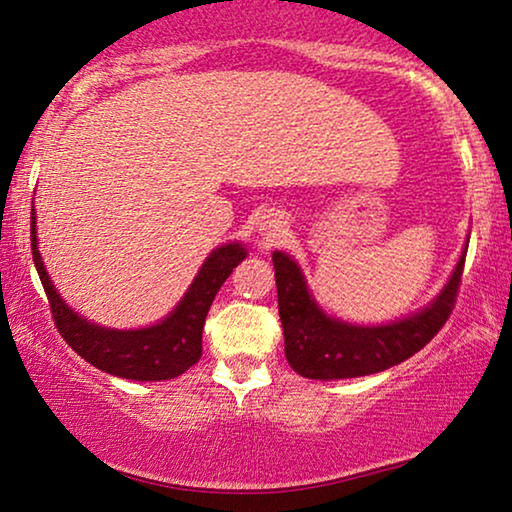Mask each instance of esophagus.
Segmentation results:
<instances>
[{"label": "esophagus", "instance_id": "obj_1", "mask_svg": "<svg viewBox=\"0 0 512 512\" xmlns=\"http://www.w3.org/2000/svg\"><path fill=\"white\" fill-rule=\"evenodd\" d=\"M263 230H268V235H272V237H275V235L279 233V221H275V219H270V216H268V221H265V223H263Z\"/></svg>", "mask_w": 512, "mask_h": 512}]
</instances>
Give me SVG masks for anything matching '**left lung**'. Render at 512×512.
Returning <instances> with one entry per match:
<instances>
[{
  "label": "left lung",
  "instance_id": "1",
  "mask_svg": "<svg viewBox=\"0 0 512 512\" xmlns=\"http://www.w3.org/2000/svg\"><path fill=\"white\" fill-rule=\"evenodd\" d=\"M272 263L289 366L307 380H345L398 366L436 338L457 303L466 256L426 310L387 326H352L326 317L307 293L298 265L282 251L272 254Z\"/></svg>",
  "mask_w": 512,
  "mask_h": 512
}]
</instances>
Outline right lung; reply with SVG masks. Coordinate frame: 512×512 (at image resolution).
<instances>
[{
  "mask_svg": "<svg viewBox=\"0 0 512 512\" xmlns=\"http://www.w3.org/2000/svg\"><path fill=\"white\" fill-rule=\"evenodd\" d=\"M30 237L34 265H37L39 279L44 284L48 305H51V317L58 333L81 359L93 363L95 368L137 382L172 380V377H179L193 363L200 361L202 326H205L209 307H212L221 284L230 277L233 268H237V263L247 256V251L240 244L219 247L209 254L200 275L195 277L191 289H188L184 300H181L170 317L156 326L139 328V331H114V328L95 326L86 319L76 317L62 303L37 251L34 212L30 221Z\"/></svg>",
  "mask_w": 512,
  "mask_h": 512,
  "instance_id": "add662e5",
  "label": "right lung"
}]
</instances>
